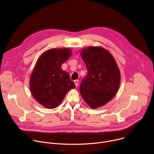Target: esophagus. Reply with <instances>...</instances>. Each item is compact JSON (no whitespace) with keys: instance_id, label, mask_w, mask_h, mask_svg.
I'll return each instance as SVG.
<instances>
[{"instance_id":"esophagus-1","label":"esophagus","mask_w":154,"mask_h":154,"mask_svg":"<svg viewBox=\"0 0 154 154\" xmlns=\"http://www.w3.org/2000/svg\"><path fill=\"white\" fill-rule=\"evenodd\" d=\"M74 83H75V86H78V85H79V80H74Z\"/></svg>"}]
</instances>
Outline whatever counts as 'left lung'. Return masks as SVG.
I'll list each match as a JSON object with an SVG mask.
<instances>
[{"mask_svg": "<svg viewBox=\"0 0 154 154\" xmlns=\"http://www.w3.org/2000/svg\"><path fill=\"white\" fill-rule=\"evenodd\" d=\"M87 75L82 80L80 93L92 108L104 105L117 93L121 74L115 58L101 47L89 46L81 51Z\"/></svg>", "mask_w": 154, "mask_h": 154, "instance_id": "8db88e82", "label": "left lung"}]
</instances>
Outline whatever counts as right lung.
Returning a JSON list of instances; mask_svg holds the SVG:
<instances>
[{"label":"right lung","mask_w":154,"mask_h":154,"mask_svg":"<svg viewBox=\"0 0 154 154\" xmlns=\"http://www.w3.org/2000/svg\"><path fill=\"white\" fill-rule=\"evenodd\" d=\"M69 48L51 49L38 58L29 85L35 99L47 108L57 107L75 84L69 74L61 69L62 64L71 55Z\"/></svg>","instance_id":"1"}]
</instances>
